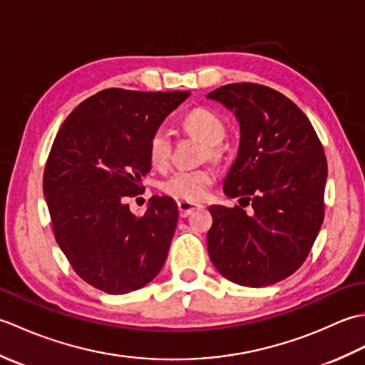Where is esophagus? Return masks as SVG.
Here are the masks:
<instances>
[{"label":"esophagus","instance_id":"1","mask_svg":"<svg viewBox=\"0 0 365 365\" xmlns=\"http://www.w3.org/2000/svg\"><path fill=\"white\" fill-rule=\"evenodd\" d=\"M177 205H178V212H180L182 218H187V216H190L192 212L197 210V208H200L199 204L190 202V200H178Z\"/></svg>","mask_w":365,"mask_h":365}]
</instances>
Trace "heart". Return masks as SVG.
Masks as SVG:
<instances>
[{"label": "heart", "instance_id": "obj_1", "mask_svg": "<svg viewBox=\"0 0 365 365\" xmlns=\"http://www.w3.org/2000/svg\"><path fill=\"white\" fill-rule=\"evenodd\" d=\"M185 128L207 145V153L210 158L220 157L218 145L226 138V125L215 113L205 108L192 110L183 122ZM170 158V138L165 127H158L149 139V160L155 168H166ZM215 177L208 169H191L177 170L161 183V190L166 195L182 200L204 199L207 190L213 183Z\"/></svg>", "mask_w": 365, "mask_h": 365}]
</instances>
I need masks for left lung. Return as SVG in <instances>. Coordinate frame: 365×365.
Instances as JSON below:
<instances>
[{
  "instance_id": "1",
  "label": "left lung",
  "mask_w": 365,
  "mask_h": 365,
  "mask_svg": "<svg viewBox=\"0 0 365 365\" xmlns=\"http://www.w3.org/2000/svg\"><path fill=\"white\" fill-rule=\"evenodd\" d=\"M240 123L237 158L224 195L252 205H212L207 247L215 268L245 287L293 274L312 250L324 218L328 165L311 120L290 98L254 83L212 91ZM242 204V202H240Z\"/></svg>"
}]
</instances>
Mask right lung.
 <instances>
[{
	"label": "right lung",
	"instance_id": "add662e5",
	"mask_svg": "<svg viewBox=\"0 0 365 365\" xmlns=\"http://www.w3.org/2000/svg\"><path fill=\"white\" fill-rule=\"evenodd\" d=\"M188 96L100 91L68 114L54 138L43 170L54 238L75 273L105 293L141 289L165 265L177 204L153 196L136 216L127 197L144 190L150 135Z\"/></svg>",
	"mask_w": 365,
	"mask_h": 365
}]
</instances>
